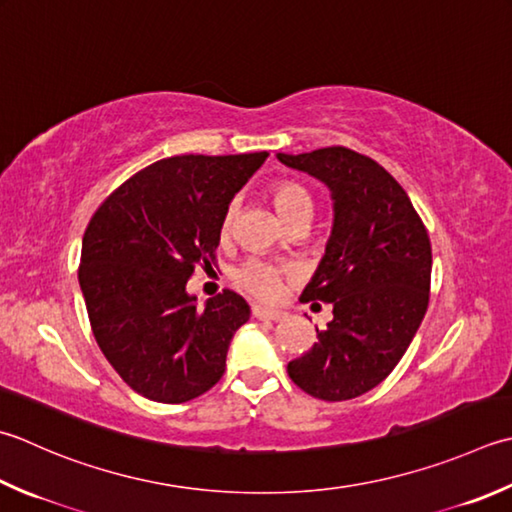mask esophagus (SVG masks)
I'll use <instances>...</instances> for the list:
<instances>
[{
  "instance_id": "34e87169",
  "label": "esophagus",
  "mask_w": 512,
  "mask_h": 512,
  "mask_svg": "<svg viewBox=\"0 0 512 512\" xmlns=\"http://www.w3.org/2000/svg\"><path fill=\"white\" fill-rule=\"evenodd\" d=\"M253 317H255V319H264V322H282V319H284L286 315L279 313V310H273V308L253 306Z\"/></svg>"
}]
</instances>
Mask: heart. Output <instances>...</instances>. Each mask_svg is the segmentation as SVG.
Here are the masks:
<instances>
[{
    "label": "heart",
    "instance_id": "b5f03b06",
    "mask_svg": "<svg viewBox=\"0 0 512 512\" xmlns=\"http://www.w3.org/2000/svg\"><path fill=\"white\" fill-rule=\"evenodd\" d=\"M270 197H273L277 213L286 224L295 222L299 217L310 219V215H313V197L308 195V190L304 186H299L295 182L273 184V188H270ZM235 213H237V202L230 204L224 215V222H222L224 235L228 233L230 226H233ZM233 279L239 288L259 299H273L277 297L279 288H282V273H279L273 264L262 262V259H246L242 266L235 268Z\"/></svg>",
    "mask_w": 512,
    "mask_h": 512
}]
</instances>
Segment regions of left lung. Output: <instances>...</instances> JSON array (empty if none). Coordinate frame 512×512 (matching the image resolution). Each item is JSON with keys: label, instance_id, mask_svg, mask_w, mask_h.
<instances>
[{"label": "left lung", "instance_id": "left-lung-1", "mask_svg": "<svg viewBox=\"0 0 512 512\" xmlns=\"http://www.w3.org/2000/svg\"><path fill=\"white\" fill-rule=\"evenodd\" d=\"M277 159L330 190L333 228L304 302L333 306L317 342L288 364L293 382L324 402L368 393L393 373L426 315L430 239L406 190L344 146Z\"/></svg>", "mask_w": 512, "mask_h": 512}]
</instances>
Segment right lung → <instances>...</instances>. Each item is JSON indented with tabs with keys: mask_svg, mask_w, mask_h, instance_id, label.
Listing matches in <instances>:
<instances>
[{
	"mask_svg": "<svg viewBox=\"0 0 512 512\" xmlns=\"http://www.w3.org/2000/svg\"><path fill=\"white\" fill-rule=\"evenodd\" d=\"M266 157L159 159L90 219L79 264L90 328L110 366L150 402H190L224 375L250 306L224 290L199 308L186 284L215 259L228 204Z\"/></svg>",
	"mask_w": 512,
	"mask_h": 512,
	"instance_id": "add662e5",
	"label": "right lung"
}]
</instances>
